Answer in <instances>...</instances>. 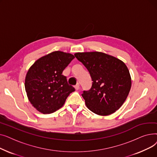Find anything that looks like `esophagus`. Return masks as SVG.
Instances as JSON below:
<instances>
[{
    "label": "esophagus",
    "mask_w": 157,
    "mask_h": 157,
    "mask_svg": "<svg viewBox=\"0 0 157 157\" xmlns=\"http://www.w3.org/2000/svg\"><path fill=\"white\" fill-rule=\"evenodd\" d=\"M74 88H75V89H76V90H78L79 88V84L78 83L76 85L74 86Z\"/></svg>",
    "instance_id": "1"
}]
</instances>
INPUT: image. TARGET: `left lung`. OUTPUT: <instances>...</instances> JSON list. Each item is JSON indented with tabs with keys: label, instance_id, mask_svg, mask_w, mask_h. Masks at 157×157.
I'll return each instance as SVG.
<instances>
[{
	"label": "left lung",
	"instance_id": "8db88e82",
	"mask_svg": "<svg viewBox=\"0 0 157 157\" xmlns=\"http://www.w3.org/2000/svg\"><path fill=\"white\" fill-rule=\"evenodd\" d=\"M74 56L85 65L93 81L91 88L81 94L87 108L102 116L117 111L131 88V78L126 65L101 52L76 53Z\"/></svg>",
	"mask_w": 157,
	"mask_h": 157
}]
</instances>
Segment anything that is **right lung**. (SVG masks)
<instances>
[{
  "label": "right lung",
  "instance_id": "add662e5",
  "mask_svg": "<svg viewBox=\"0 0 157 157\" xmlns=\"http://www.w3.org/2000/svg\"><path fill=\"white\" fill-rule=\"evenodd\" d=\"M74 56L57 51L40 58L27 72L25 87L32 105L43 114L61 108L75 88L69 85L63 71Z\"/></svg>",
  "mask_w": 157,
  "mask_h": 157
}]
</instances>
